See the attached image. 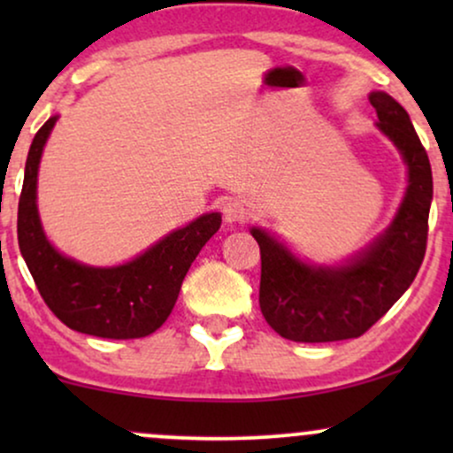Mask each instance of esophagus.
Segmentation results:
<instances>
[{
    "mask_svg": "<svg viewBox=\"0 0 453 453\" xmlns=\"http://www.w3.org/2000/svg\"><path fill=\"white\" fill-rule=\"evenodd\" d=\"M223 217H226L227 223H241L247 219V209H244L242 202L230 200L223 206Z\"/></svg>",
    "mask_w": 453,
    "mask_h": 453,
    "instance_id": "1",
    "label": "esophagus"
}]
</instances>
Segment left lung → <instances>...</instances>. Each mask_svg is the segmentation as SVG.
<instances>
[{
  "label": "left lung",
  "mask_w": 453,
  "mask_h": 453,
  "mask_svg": "<svg viewBox=\"0 0 453 453\" xmlns=\"http://www.w3.org/2000/svg\"><path fill=\"white\" fill-rule=\"evenodd\" d=\"M377 127L407 164V191L388 230L334 266L309 264L277 236L251 227L262 256L259 309L277 334L296 342L357 339L409 289L428 238L433 170L407 111L388 96H368Z\"/></svg>",
  "instance_id": "obj_1"
}]
</instances>
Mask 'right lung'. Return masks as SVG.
<instances>
[{
  "label": "right lung",
  "mask_w": 453,
  "mask_h": 453,
  "mask_svg": "<svg viewBox=\"0 0 453 453\" xmlns=\"http://www.w3.org/2000/svg\"><path fill=\"white\" fill-rule=\"evenodd\" d=\"M57 119L38 129L25 164L17 221L20 256L44 303L72 330L102 339L153 334L173 313L187 270L221 227V215H200L119 266H87L64 256L46 238L38 215V168Z\"/></svg>",
  "instance_id": "obj_1"
}]
</instances>
